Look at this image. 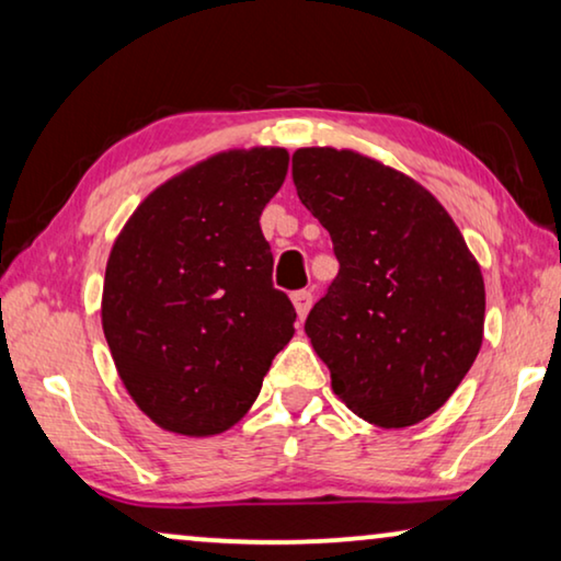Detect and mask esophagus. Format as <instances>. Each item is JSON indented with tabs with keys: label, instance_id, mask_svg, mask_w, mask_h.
I'll list each match as a JSON object with an SVG mask.
<instances>
[{
	"label": "esophagus",
	"instance_id": "obj_1",
	"mask_svg": "<svg viewBox=\"0 0 561 561\" xmlns=\"http://www.w3.org/2000/svg\"><path fill=\"white\" fill-rule=\"evenodd\" d=\"M291 302H295V310H297V318L305 320L307 312H310L312 307V291L310 289H299L291 295Z\"/></svg>",
	"mask_w": 561,
	"mask_h": 561
}]
</instances>
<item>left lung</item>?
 Listing matches in <instances>:
<instances>
[{
	"label": "left lung",
	"mask_w": 561,
	"mask_h": 561,
	"mask_svg": "<svg viewBox=\"0 0 561 561\" xmlns=\"http://www.w3.org/2000/svg\"><path fill=\"white\" fill-rule=\"evenodd\" d=\"M291 180L341 264L305 320L333 391L376 427L427 420L483 343L485 284L460 228L420 183L351 149H297Z\"/></svg>",
	"instance_id": "obj_1"
}]
</instances>
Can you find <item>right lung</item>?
<instances>
[{"mask_svg": "<svg viewBox=\"0 0 561 561\" xmlns=\"http://www.w3.org/2000/svg\"><path fill=\"white\" fill-rule=\"evenodd\" d=\"M287 164L282 147L213 154L149 193L114 241L101 325L157 427L187 437L233 427L295 335L259 226Z\"/></svg>", "mask_w": 561, "mask_h": 561, "instance_id": "obj_1", "label": "right lung"}]
</instances>
